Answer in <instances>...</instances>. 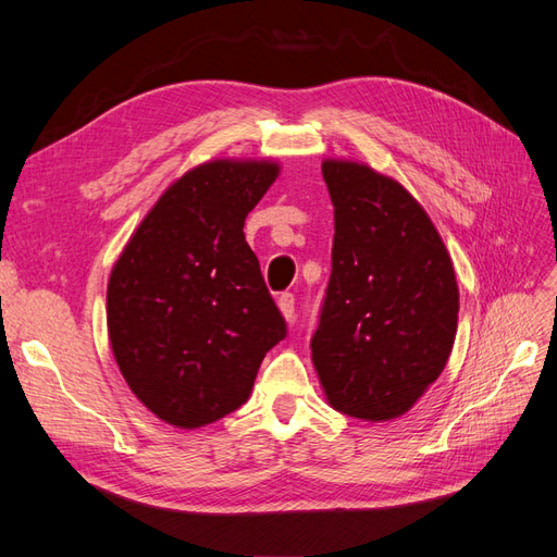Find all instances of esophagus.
Returning <instances> with one entry per match:
<instances>
[{"mask_svg": "<svg viewBox=\"0 0 557 557\" xmlns=\"http://www.w3.org/2000/svg\"><path fill=\"white\" fill-rule=\"evenodd\" d=\"M276 305H278V309H281V313H283L285 320H293V318H295V297H293L290 293L278 295Z\"/></svg>", "mask_w": 557, "mask_h": 557, "instance_id": "1", "label": "esophagus"}]
</instances>
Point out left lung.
<instances>
[{
	"label": "left lung",
	"mask_w": 557,
	"mask_h": 557,
	"mask_svg": "<svg viewBox=\"0 0 557 557\" xmlns=\"http://www.w3.org/2000/svg\"><path fill=\"white\" fill-rule=\"evenodd\" d=\"M323 178L334 242L311 360L330 407L393 420L444 372L458 332V281L440 232L401 183L330 158Z\"/></svg>",
	"instance_id": "1"
}]
</instances>
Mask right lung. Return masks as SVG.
Instances as JSON below:
<instances>
[{
    "label": "right lung",
    "mask_w": 557,
    "mask_h": 557,
    "mask_svg": "<svg viewBox=\"0 0 557 557\" xmlns=\"http://www.w3.org/2000/svg\"><path fill=\"white\" fill-rule=\"evenodd\" d=\"M281 172L274 160H209L166 188L115 260L107 288L113 358L164 423L197 430L248 399L285 320L244 237Z\"/></svg>",
    "instance_id": "1"
}]
</instances>
